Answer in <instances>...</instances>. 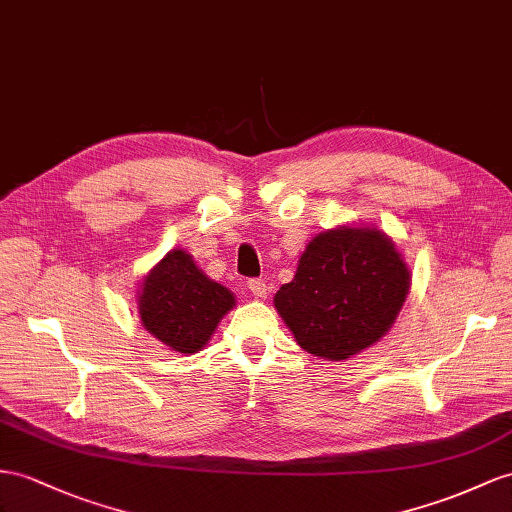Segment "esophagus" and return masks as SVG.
Wrapping results in <instances>:
<instances>
[{
  "label": "esophagus",
  "instance_id": "esophagus-1",
  "mask_svg": "<svg viewBox=\"0 0 512 512\" xmlns=\"http://www.w3.org/2000/svg\"><path fill=\"white\" fill-rule=\"evenodd\" d=\"M246 285H248V290H251V294L255 298H266L268 296V287L261 279H248Z\"/></svg>",
  "mask_w": 512,
  "mask_h": 512
}]
</instances>
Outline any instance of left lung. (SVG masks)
Here are the masks:
<instances>
[{
	"instance_id": "obj_1",
	"label": "left lung",
	"mask_w": 512,
	"mask_h": 512,
	"mask_svg": "<svg viewBox=\"0 0 512 512\" xmlns=\"http://www.w3.org/2000/svg\"><path fill=\"white\" fill-rule=\"evenodd\" d=\"M409 283V268L385 233L342 227L307 244L274 307L307 352L342 361L389 331Z\"/></svg>"
}]
</instances>
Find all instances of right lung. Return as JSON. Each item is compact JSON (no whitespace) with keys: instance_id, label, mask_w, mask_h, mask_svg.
<instances>
[{"instance_id":"1","label":"right lung","mask_w":512,"mask_h":512,"mask_svg":"<svg viewBox=\"0 0 512 512\" xmlns=\"http://www.w3.org/2000/svg\"><path fill=\"white\" fill-rule=\"evenodd\" d=\"M138 303L144 329L177 352H196L235 298L207 279L186 251H173L144 277Z\"/></svg>"}]
</instances>
